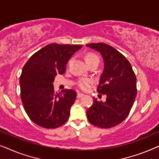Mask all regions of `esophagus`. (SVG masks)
<instances>
[{
    "mask_svg": "<svg viewBox=\"0 0 159 159\" xmlns=\"http://www.w3.org/2000/svg\"><path fill=\"white\" fill-rule=\"evenodd\" d=\"M83 94L82 93H77V98H82V96H83Z\"/></svg>",
    "mask_w": 159,
    "mask_h": 159,
    "instance_id": "obj_1",
    "label": "esophagus"
}]
</instances>
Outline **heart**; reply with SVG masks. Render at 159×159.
I'll return each mask as SVG.
<instances>
[{"label":"heart","instance_id":"heart-1","mask_svg":"<svg viewBox=\"0 0 159 159\" xmlns=\"http://www.w3.org/2000/svg\"><path fill=\"white\" fill-rule=\"evenodd\" d=\"M84 59H85L86 64H88V66L93 64H98L99 63V58L96 54L93 53H87L85 57H84ZM93 83L92 80L89 79H84L80 80L79 82V87L82 90H85V89L88 88V86H90L91 84Z\"/></svg>","mask_w":159,"mask_h":159}]
</instances>
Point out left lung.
Listing matches in <instances>:
<instances>
[{
  "label": "left lung",
  "mask_w": 159,
  "mask_h": 159,
  "mask_svg": "<svg viewBox=\"0 0 159 159\" xmlns=\"http://www.w3.org/2000/svg\"><path fill=\"white\" fill-rule=\"evenodd\" d=\"M86 45L103 57L104 68L97 91L106 95L105 102L93 99L87 117L96 127H115L127 118L133 106L137 95L136 76L129 61L109 45L100 43Z\"/></svg>",
  "instance_id": "obj_1"
}]
</instances>
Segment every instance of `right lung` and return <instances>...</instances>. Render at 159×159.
Returning <instances> with one entry per match:
<instances>
[{"mask_svg":"<svg viewBox=\"0 0 159 159\" xmlns=\"http://www.w3.org/2000/svg\"><path fill=\"white\" fill-rule=\"evenodd\" d=\"M82 46L51 43L33 54L22 69L19 79L21 99L28 116L40 127L54 129L66 122L77 93L54 92L53 82L63 75L70 58Z\"/></svg>","mask_w":159,"mask_h":159,"instance_id":"obj_1","label":"right lung"}]
</instances>
